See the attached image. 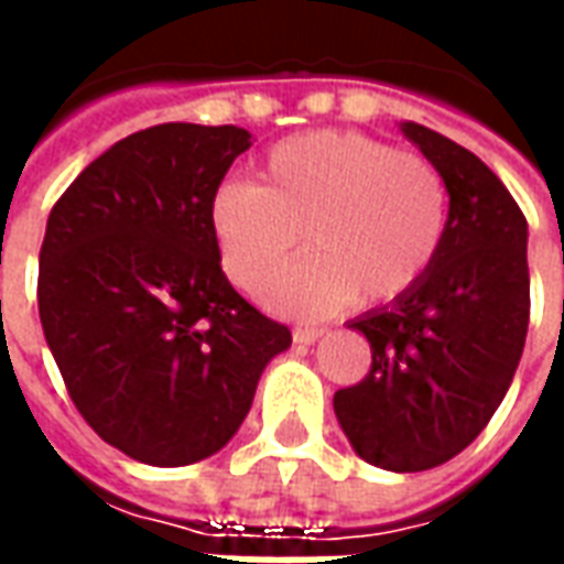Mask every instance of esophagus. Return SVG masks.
Returning <instances> with one entry per match:
<instances>
[{"instance_id": "esophagus-1", "label": "esophagus", "mask_w": 564, "mask_h": 564, "mask_svg": "<svg viewBox=\"0 0 564 564\" xmlns=\"http://www.w3.org/2000/svg\"><path fill=\"white\" fill-rule=\"evenodd\" d=\"M323 332L319 326H295L293 329V341L295 344H314L317 338H323Z\"/></svg>"}]
</instances>
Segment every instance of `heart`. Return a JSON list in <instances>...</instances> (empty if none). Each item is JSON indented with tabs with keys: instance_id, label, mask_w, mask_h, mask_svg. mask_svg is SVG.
Here are the masks:
<instances>
[{
	"instance_id": "heart-1",
	"label": "heart",
	"mask_w": 564,
	"mask_h": 564,
	"mask_svg": "<svg viewBox=\"0 0 564 564\" xmlns=\"http://www.w3.org/2000/svg\"><path fill=\"white\" fill-rule=\"evenodd\" d=\"M259 184L223 181L208 226L226 278L262 295L301 246L315 257L269 293L283 314L319 317L344 302H402L435 269L447 241L449 193L435 162L350 129L278 141Z\"/></svg>"
}]
</instances>
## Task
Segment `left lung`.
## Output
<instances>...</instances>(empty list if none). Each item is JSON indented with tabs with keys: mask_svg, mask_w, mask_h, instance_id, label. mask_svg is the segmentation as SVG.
<instances>
[{
	"mask_svg": "<svg viewBox=\"0 0 564 564\" xmlns=\"http://www.w3.org/2000/svg\"><path fill=\"white\" fill-rule=\"evenodd\" d=\"M402 132L447 181V241L414 293L350 323L371 344V368L332 404L362 459L425 471L484 432L520 366L532 307L529 226L471 150L420 123Z\"/></svg>",
	"mask_w": 564,
	"mask_h": 564,
	"instance_id": "8db88e82",
	"label": "left lung"
}]
</instances>
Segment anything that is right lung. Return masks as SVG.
Listing matches in <instances>:
<instances>
[{
	"label": "right lung",
	"instance_id": "right-lung-1",
	"mask_svg": "<svg viewBox=\"0 0 564 564\" xmlns=\"http://www.w3.org/2000/svg\"><path fill=\"white\" fill-rule=\"evenodd\" d=\"M250 148L238 127L160 123L117 141L56 198L39 317L80 416L148 465L208 459L245 423L293 335L235 293L210 193Z\"/></svg>",
	"mask_w": 564,
	"mask_h": 564
}]
</instances>
